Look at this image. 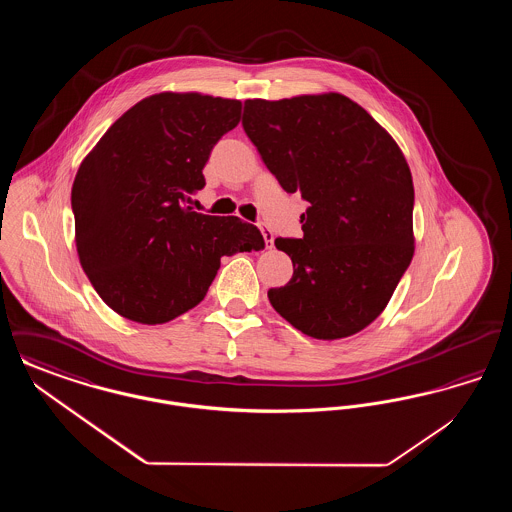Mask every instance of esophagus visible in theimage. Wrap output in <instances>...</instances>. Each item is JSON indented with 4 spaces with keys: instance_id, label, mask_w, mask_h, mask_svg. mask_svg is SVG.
I'll return each mask as SVG.
<instances>
[{
    "instance_id": "34e87169",
    "label": "esophagus",
    "mask_w": 512,
    "mask_h": 512,
    "mask_svg": "<svg viewBox=\"0 0 512 512\" xmlns=\"http://www.w3.org/2000/svg\"><path fill=\"white\" fill-rule=\"evenodd\" d=\"M261 232H263V238H265L268 249H272L274 247V234L268 230L267 226H261Z\"/></svg>"
}]
</instances>
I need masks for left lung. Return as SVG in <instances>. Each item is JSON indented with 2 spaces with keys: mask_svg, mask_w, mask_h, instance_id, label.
<instances>
[{
  "mask_svg": "<svg viewBox=\"0 0 512 512\" xmlns=\"http://www.w3.org/2000/svg\"><path fill=\"white\" fill-rule=\"evenodd\" d=\"M242 126L280 186L309 203L303 236L274 240L293 276L268 290L270 305L317 340L361 332L413 259V176L401 149L341 94L247 99Z\"/></svg>",
  "mask_w": 512,
  "mask_h": 512,
  "instance_id": "8db88e82",
  "label": "left lung"
}]
</instances>
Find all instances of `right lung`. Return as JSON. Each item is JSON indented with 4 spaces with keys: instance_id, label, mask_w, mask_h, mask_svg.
<instances>
[{
    "instance_id": "obj_1",
    "label": "right lung",
    "mask_w": 512,
    "mask_h": 512,
    "mask_svg": "<svg viewBox=\"0 0 512 512\" xmlns=\"http://www.w3.org/2000/svg\"><path fill=\"white\" fill-rule=\"evenodd\" d=\"M242 101L155 94L103 134L74 178L76 249L99 297L121 317L163 324L195 307L220 257L265 249L257 226L190 207Z\"/></svg>"
}]
</instances>
